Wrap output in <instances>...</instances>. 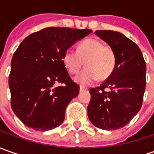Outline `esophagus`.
<instances>
[{"label":"esophagus","instance_id":"obj_1","mask_svg":"<svg viewBox=\"0 0 154 154\" xmlns=\"http://www.w3.org/2000/svg\"><path fill=\"white\" fill-rule=\"evenodd\" d=\"M85 90H86V87H84V86H80V92H82V91H85Z\"/></svg>","mask_w":154,"mask_h":154}]
</instances>
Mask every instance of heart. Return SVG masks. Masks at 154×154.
Instances as JSON below:
<instances>
[{
  "label": "heart",
  "instance_id": "b5f03b06",
  "mask_svg": "<svg viewBox=\"0 0 154 154\" xmlns=\"http://www.w3.org/2000/svg\"><path fill=\"white\" fill-rule=\"evenodd\" d=\"M63 63L70 74L79 73L84 65L86 68L75 77L81 85H89L98 79H108L116 66V53L109 45L96 38H88L78 45L77 51L69 50L63 56Z\"/></svg>",
  "mask_w": 154,
  "mask_h": 154
}]
</instances>
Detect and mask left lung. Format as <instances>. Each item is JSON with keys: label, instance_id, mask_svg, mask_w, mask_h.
<instances>
[{"label": "left lung", "instance_id": "8db88e82", "mask_svg": "<svg viewBox=\"0 0 154 154\" xmlns=\"http://www.w3.org/2000/svg\"><path fill=\"white\" fill-rule=\"evenodd\" d=\"M94 33L115 51L116 66L107 80L90 89L88 117L98 128L118 129L131 121L141 108L146 62L139 47L123 34L106 30Z\"/></svg>", "mask_w": 154, "mask_h": 154}]
</instances>
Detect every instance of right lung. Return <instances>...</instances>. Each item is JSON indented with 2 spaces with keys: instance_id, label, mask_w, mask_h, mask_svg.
Returning <instances> with one entry per match:
<instances>
[{
  "instance_id": "right-lung-1",
  "label": "right lung",
  "mask_w": 154,
  "mask_h": 154,
  "mask_svg": "<svg viewBox=\"0 0 154 154\" xmlns=\"http://www.w3.org/2000/svg\"><path fill=\"white\" fill-rule=\"evenodd\" d=\"M90 29L48 27L29 35L14 52L8 84L11 106L26 126L46 131L62 124L80 87L70 78L63 56ZM63 85L56 88L54 84Z\"/></svg>"
}]
</instances>
